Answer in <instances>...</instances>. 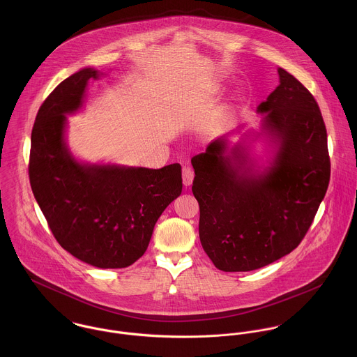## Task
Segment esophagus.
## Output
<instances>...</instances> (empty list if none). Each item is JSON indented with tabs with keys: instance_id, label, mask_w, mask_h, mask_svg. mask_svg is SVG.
I'll return each instance as SVG.
<instances>
[{
	"instance_id": "obj_1",
	"label": "esophagus",
	"mask_w": 357,
	"mask_h": 357,
	"mask_svg": "<svg viewBox=\"0 0 357 357\" xmlns=\"http://www.w3.org/2000/svg\"><path fill=\"white\" fill-rule=\"evenodd\" d=\"M194 176H195V173H194L192 167L188 166V165H185V166L183 167V183H184L185 187H190V185L192 184Z\"/></svg>"
}]
</instances>
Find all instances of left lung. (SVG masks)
Masks as SVG:
<instances>
[{"label":"left lung","mask_w":357,"mask_h":357,"mask_svg":"<svg viewBox=\"0 0 357 357\" xmlns=\"http://www.w3.org/2000/svg\"><path fill=\"white\" fill-rule=\"evenodd\" d=\"M280 84L258 105L279 144L268 173L253 176L225 140L195 155L192 194L199 204L204 253L224 272H248L291 253L305 238L330 181L327 130L313 95L279 68Z\"/></svg>","instance_id":"obj_1"}]
</instances>
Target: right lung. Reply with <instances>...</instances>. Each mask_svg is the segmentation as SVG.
Returning <instances> with one entry per match:
<instances>
[{"mask_svg": "<svg viewBox=\"0 0 357 357\" xmlns=\"http://www.w3.org/2000/svg\"><path fill=\"white\" fill-rule=\"evenodd\" d=\"M98 75L84 68L43 102L31 132L29 177L64 250L98 268H125L146 253L159 215L180 197L181 166H85L71 158L63 139L64 114L79 108L86 82Z\"/></svg>", "mask_w": 357, "mask_h": 357, "instance_id": "obj_1", "label": "right lung"}]
</instances>
